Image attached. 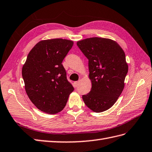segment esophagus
I'll return each instance as SVG.
<instances>
[{"label":"esophagus","mask_w":152,"mask_h":152,"mask_svg":"<svg viewBox=\"0 0 152 152\" xmlns=\"http://www.w3.org/2000/svg\"><path fill=\"white\" fill-rule=\"evenodd\" d=\"M79 84V81H76V82L74 83V85H75V87H77V86H78Z\"/></svg>","instance_id":"obj_1"}]
</instances>
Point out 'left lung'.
<instances>
[{
    "label": "left lung",
    "mask_w": 152,
    "mask_h": 152,
    "mask_svg": "<svg viewBox=\"0 0 152 152\" xmlns=\"http://www.w3.org/2000/svg\"><path fill=\"white\" fill-rule=\"evenodd\" d=\"M77 45L88 59L92 88L83 96L86 105L95 113L112 107L122 94L128 72L126 55L116 42L108 38H86Z\"/></svg>",
    "instance_id": "obj_1"
}]
</instances>
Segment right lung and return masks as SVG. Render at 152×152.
Returning a JSON list of instances; mask_svg holds the SVG:
<instances>
[{
	"label": "right lung",
	"instance_id": "add662e5",
	"mask_svg": "<svg viewBox=\"0 0 152 152\" xmlns=\"http://www.w3.org/2000/svg\"><path fill=\"white\" fill-rule=\"evenodd\" d=\"M73 42L56 38L36 43L22 68L26 94L42 112L56 114L66 106L74 88L62 64Z\"/></svg>",
	"mask_w": 152,
	"mask_h": 152
}]
</instances>
